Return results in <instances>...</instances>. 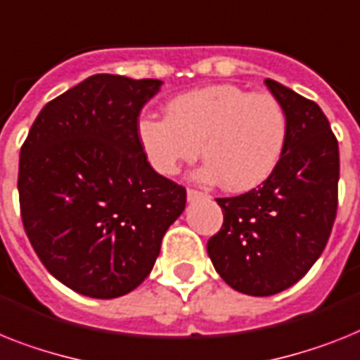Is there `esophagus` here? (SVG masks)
Masks as SVG:
<instances>
[{
	"label": "esophagus",
	"mask_w": 360,
	"mask_h": 360,
	"mask_svg": "<svg viewBox=\"0 0 360 360\" xmlns=\"http://www.w3.org/2000/svg\"><path fill=\"white\" fill-rule=\"evenodd\" d=\"M186 198H188V201H190V203H192V201H198V199L207 198V194H203V192H199V190L188 188V190H186Z\"/></svg>",
	"instance_id": "esophagus-1"
}]
</instances>
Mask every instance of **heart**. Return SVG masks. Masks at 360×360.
<instances>
[{
    "label": "heart",
    "mask_w": 360,
    "mask_h": 360,
    "mask_svg": "<svg viewBox=\"0 0 360 360\" xmlns=\"http://www.w3.org/2000/svg\"><path fill=\"white\" fill-rule=\"evenodd\" d=\"M137 134L159 174H177L183 162L198 159L201 146L207 165L199 177L219 181L229 192H247L276 170L288 141V117L269 93L219 84L175 96L166 105V119L144 117Z\"/></svg>",
    "instance_id": "obj_1"
}]
</instances>
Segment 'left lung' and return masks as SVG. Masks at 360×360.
<instances>
[{
	"instance_id": "left-lung-1",
	"label": "left lung",
	"mask_w": 360,
	"mask_h": 360,
	"mask_svg": "<svg viewBox=\"0 0 360 360\" xmlns=\"http://www.w3.org/2000/svg\"><path fill=\"white\" fill-rule=\"evenodd\" d=\"M288 117V141L264 185L217 198L221 231L207 243L214 269L232 289L271 297L291 288L322 255L339 201V143L313 101L265 80Z\"/></svg>"
}]
</instances>
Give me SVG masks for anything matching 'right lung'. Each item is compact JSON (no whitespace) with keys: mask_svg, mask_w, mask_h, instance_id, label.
<instances>
[{"mask_svg":"<svg viewBox=\"0 0 360 360\" xmlns=\"http://www.w3.org/2000/svg\"><path fill=\"white\" fill-rule=\"evenodd\" d=\"M161 84L93 75L45 104L21 146L27 238L45 269L86 297L141 285L185 210V186L153 170L137 134Z\"/></svg>","mask_w":360,"mask_h":360,"instance_id":"obj_1","label":"right lung"}]
</instances>
